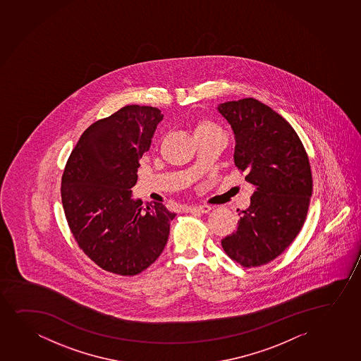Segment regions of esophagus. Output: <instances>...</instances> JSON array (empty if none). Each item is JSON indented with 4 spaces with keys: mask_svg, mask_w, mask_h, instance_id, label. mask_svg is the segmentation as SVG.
Returning <instances> with one entry per match:
<instances>
[{
    "mask_svg": "<svg viewBox=\"0 0 361 361\" xmlns=\"http://www.w3.org/2000/svg\"><path fill=\"white\" fill-rule=\"evenodd\" d=\"M211 209L212 208L209 206H197L186 208V212L188 213H192V214H204V213H208Z\"/></svg>",
    "mask_w": 361,
    "mask_h": 361,
    "instance_id": "34e87169",
    "label": "esophagus"
}]
</instances>
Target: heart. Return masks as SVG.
<instances>
[{
	"label": "heart",
	"mask_w": 361,
	"mask_h": 361,
	"mask_svg": "<svg viewBox=\"0 0 361 361\" xmlns=\"http://www.w3.org/2000/svg\"><path fill=\"white\" fill-rule=\"evenodd\" d=\"M213 132H223L218 125L214 122L208 120V118H202L197 121L195 126V135H201V133H213Z\"/></svg>",
	"instance_id": "b5f03b06"
}]
</instances>
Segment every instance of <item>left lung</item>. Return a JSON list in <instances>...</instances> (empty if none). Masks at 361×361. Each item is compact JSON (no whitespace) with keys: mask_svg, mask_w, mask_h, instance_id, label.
<instances>
[{"mask_svg":"<svg viewBox=\"0 0 361 361\" xmlns=\"http://www.w3.org/2000/svg\"><path fill=\"white\" fill-rule=\"evenodd\" d=\"M218 110L234 130L235 165L256 188L221 247L243 267H259L281 256L304 225L312 195L309 157L290 123L256 99Z\"/></svg>","mask_w":361,"mask_h":361,"instance_id":"left-lung-1","label":"left lung"}]
</instances>
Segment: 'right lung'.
I'll return each mask as SVG.
<instances>
[{
    "label": "right lung",
    "instance_id": "obj_1",
    "mask_svg": "<svg viewBox=\"0 0 361 361\" xmlns=\"http://www.w3.org/2000/svg\"><path fill=\"white\" fill-rule=\"evenodd\" d=\"M163 114L126 105L85 130L66 163L61 200L80 250L97 266L136 276L163 252L175 213L131 200L137 168Z\"/></svg>",
    "mask_w": 361,
    "mask_h": 361
}]
</instances>
